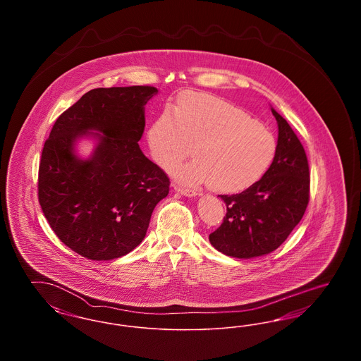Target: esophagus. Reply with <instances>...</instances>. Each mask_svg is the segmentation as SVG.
<instances>
[{
    "label": "esophagus",
    "instance_id": "34e87169",
    "mask_svg": "<svg viewBox=\"0 0 361 361\" xmlns=\"http://www.w3.org/2000/svg\"><path fill=\"white\" fill-rule=\"evenodd\" d=\"M174 190L184 195V196H188V197L197 196V192L195 189L185 188V187H181V185H174Z\"/></svg>",
    "mask_w": 361,
    "mask_h": 361
}]
</instances>
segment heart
<instances>
[{
  "label": "heart",
  "instance_id": "b5f03b06",
  "mask_svg": "<svg viewBox=\"0 0 361 361\" xmlns=\"http://www.w3.org/2000/svg\"><path fill=\"white\" fill-rule=\"evenodd\" d=\"M149 146L155 159L168 166L190 153L196 158L171 168L184 184L211 183L224 193L250 188L269 169L276 137L238 106L215 96L188 92L150 126Z\"/></svg>",
  "mask_w": 361,
  "mask_h": 361
}]
</instances>
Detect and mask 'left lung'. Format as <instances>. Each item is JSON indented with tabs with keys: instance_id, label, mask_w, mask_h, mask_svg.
Segmentation results:
<instances>
[{
	"instance_id": "left-lung-1",
	"label": "left lung",
	"mask_w": 361,
	"mask_h": 361,
	"mask_svg": "<svg viewBox=\"0 0 361 361\" xmlns=\"http://www.w3.org/2000/svg\"><path fill=\"white\" fill-rule=\"evenodd\" d=\"M279 137L272 165L250 188L219 195L227 207L224 224L209 234L226 256L253 258L276 250L300 222L310 199L306 152L291 126L272 108Z\"/></svg>"
}]
</instances>
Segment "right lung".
<instances>
[{
    "label": "right lung",
    "mask_w": 361,
    "mask_h": 361,
    "mask_svg": "<svg viewBox=\"0 0 361 361\" xmlns=\"http://www.w3.org/2000/svg\"><path fill=\"white\" fill-rule=\"evenodd\" d=\"M154 86L97 87L55 121L39 165V203L56 237L94 261L126 256L143 240L169 178L142 153L145 105ZM92 135L89 159L75 152Z\"/></svg>",
    "instance_id": "right-lung-1"
}]
</instances>
